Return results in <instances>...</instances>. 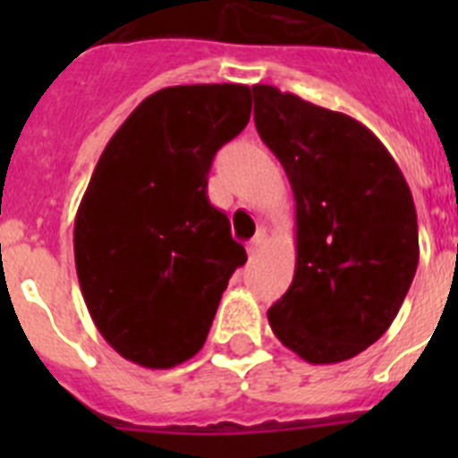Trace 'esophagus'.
<instances>
[{"label": "esophagus", "instance_id": "34e87169", "mask_svg": "<svg viewBox=\"0 0 458 458\" xmlns=\"http://www.w3.org/2000/svg\"><path fill=\"white\" fill-rule=\"evenodd\" d=\"M264 242H266V232H257V236L248 242L250 257H257V254L261 252V248H264Z\"/></svg>", "mask_w": 458, "mask_h": 458}]
</instances>
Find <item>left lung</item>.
<instances>
[{"instance_id":"8db88e82","label":"left lung","mask_w":458,"mask_h":458,"mask_svg":"<svg viewBox=\"0 0 458 458\" xmlns=\"http://www.w3.org/2000/svg\"><path fill=\"white\" fill-rule=\"evenodd\" d=\"M259 137L295 199V273L268 310L275 337L311 365L383 337L420 261L412 194L378 137L353 116L254 84Z\"/></svg>"}]
</instances>
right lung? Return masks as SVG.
Masks as SVG:
<instances>
[{"mask_svg": "<svg viewBox=\"0 0 458 458\" xmlns=\"http://www.w3.org/2000/svg\"><path fill=\"white\" fill-rule=\"evenodd\" d=\"M250 112L245 84L160 89L93 169L75 216V268L98 333L135 365L172 369L199 353L229 277L248 261L206 185Z\"/></svg>", "mask_w": 458, "mask_h": 458, "instance_id": "1", "label": "right lung"}]
</instances>
